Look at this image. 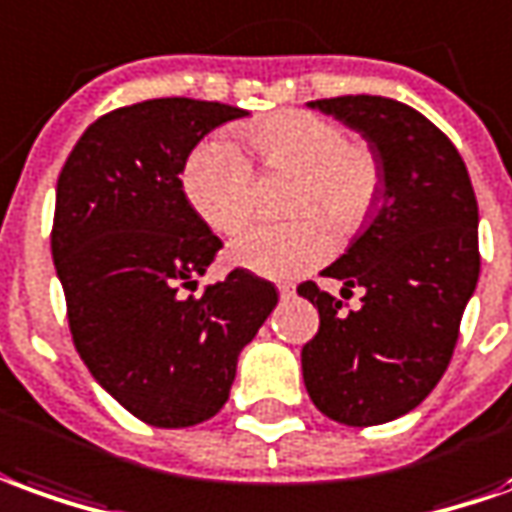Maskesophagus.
I'll return each instance as SVG.
<instances>
[{
    "label": "esophagus",
    "mask_w": 512,
    "mask_h": 512,
    "mask_svg": "<svg viewBox=\"0 0 512 512\" xmlns=\"http://www.w3.org/2000/svg\"><path fill=\"white\" fill-rule=\"evenodd\" d=\"M278 292H281V298H292V295H295V287H292L290 281H281V284H278Z\"/></svg>",
    "instance_id": "34e87169"
}]
</instances>
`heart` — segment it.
<instances>
[{"label": "heart", "mask_w": 512, "mask_h": 512, "mask_svg": "<svg viewBox=\"0 0 512 512\" xmlns=\"http://www.w3.org/2000/svg\"><path fill=\"white\" fill-rule=\"evenodd\" d=\"M267 172H295L292 220L259 222L231 242V262L267 278H290L326 262L334 231L354 236L376 211L384 189L382 153L326 116L281 111L245 128ZM195 211L220 234H236L253 214L256 169L228 136L200 142L183 167Z\"/></svg>", "instance_id": "obj_1"}]
</instances>
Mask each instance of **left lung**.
Here are the masks:
<instances>
[{
	"instance_id": "left-lung-1",
	"label": "left lung",
	"mask_w": 512,
	"mask_h": 512,
	"mask_svg": "<svg viewBox=\"0 0 512 512\" xmlns=\"http://www.w3.org/2000/svg\"><path fill=\"white\" fill-rule=\"evenodd\" d=\"M312 105L382 153L384 189L368 231L323 270L343 281V295L362 287V309L315 281L298 284L320 315L301 351L303 384L337 424H387L415 410L449 368L479 278L477 195L449 136L410 105L370 94Z\"/></svg>"
}]
</instances>
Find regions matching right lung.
<instances>
[{
    "label": "right lung",
    "mask_w": 512,
    "mask_h": 512,
    "mask_svg": "<svg viewBox=\"0 0 512 512\" xmlns=\"http://www.w3.org/2000/svg\"><path fill=\"white\" fill-rule=\"evenodd\" d=\"M239 116L189 97L125 105L88 125L58 175L52 259L74 348L130 415L161 429L222 410L239 351L278 303L242 267L195 295L222 242L181 172L209 130Z\"/></svg>",
    "instance_id": "add662e5"
}]
</instances>
